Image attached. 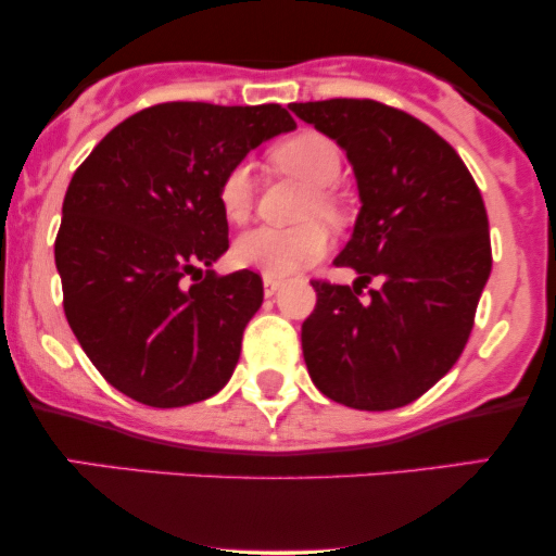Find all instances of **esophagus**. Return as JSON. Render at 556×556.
<instances>
[{
	"label": "esophagus",
	"instance_id": "34e87169",
	"mask_svg": "<svg viewBox=\"0 0 556 556\" xmlns=\"http://www.w3.org/2000/svg\"><path fill=\"white\" fill-rule=\"evenodd\" d=\"M279 287H282V279H277V277H264V295H266V298H271L274 292L279 290Z\"/></svg>",
	"mask_w": 556,
	"mask_h": 556
}]
</instances>
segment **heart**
Instances as JSON below:
<instances>
[{
    "mask_svg": "<svg viewBox=\"0 0 556 556\" xmlns=\"http://www.w3.org/2000/svg\"><path fill=\"white\" fill-rule=\"evenodd\" d=\"M271 159L287 175H295L298 180L314 188L311 212L327 216V219L337 214L334 201L327 193V188L337 185L342 175V154L334 140L321 132H298V136L282 140L271 151ZM253 190H256V180H253L251 164L240 162L229 167L216 190L222 214L229 222L245 219L253 208ZM327 248L329 235L321 225H300L290 229L253 227L235 240L232 258L242 269H256L264 277H287V274L321 258Z\"/></svg>",
    "mask_w": 556,
    "mask_h": 556,
    "instance_id": "heart-1",
    "label": "heart"
}]
</instances>
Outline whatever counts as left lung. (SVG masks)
<instances>
[{"label":"left lung","instance_id":"obj_1","mask_svg":"<svg viewBox=\"0 0 556 556\" xmlns=\"http://www.w3.org/2000/svg\"><path fill=\"white\" fill-rule=\"evenodd\" d=\"M353 164L361 212L334 258L353 287L314 282L303 358L316 389L358 410H394L460 358L491 274L481 190L457 151L410 114L371 99L290 104ZM382 279L361 301L358 283Z\"/></svg>","mask_w":556,"mask_h":556}]
</instances>
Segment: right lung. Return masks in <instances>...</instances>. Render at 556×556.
I'll use <instances>...</instances> for the list:
<instances>
[{"label": "right lung", "mask_w": 556, "mask_h": 556, "mask_svg": "<svg viewBox=\"0 0 556 556\" xmlns=\"http://www.w3.org/2000/svg\"><path fill=\"white\" fill-rule=\"evenodd\" d=\"M290 130L279 104L169 101L106 132L73 175L54 242L65 316L127 397L182 407L229 381L264 282L212 271L229 248L216 190L248 151ZM188 273L202 282L185 286Z\"/></svg>", "instance_id": "obj_1"}]
</instances>
